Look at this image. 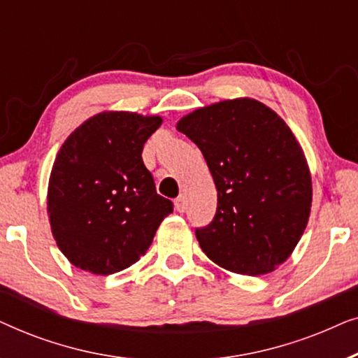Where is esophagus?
<instances>
[{
	"instance_id": "esophagus-1",
	"label": "esophagus",
	"mask_w": 358,
	"mask_h": 358,
	"mask_svg": "<svg viewBox=\"0 0 358 358\" xmlns=\"http://www.w3.org/2000/svg\"><path fill=\"white\" fill-rule=\"evenodd\" d=\"M174 205H176V210H178L179 213H182L185 212V208H187V200H185L184 195H179V197L174 200Z\"/></svg>"
}]
</instances>
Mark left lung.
<instances>
[{
    "label": "left lung",
    "mask_w": 358,
    "mask_h": 358,
    "mask_svg": "<svg viewBox=\"0 0 358 358\" xmlns=\"http://www.w3.org/2000/svg\"><path fill=\"white\" fill-rule=\"evenodd\" d=\"M178 130L202 151L218 192L217 212L195 229L220 267L261 275L290 256L311 210V176L288 125L256 99L194 110Z\"/></svg>",
    "instance_id": "obj_1"
}]
</instances>
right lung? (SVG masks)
<instances>
[{"mask_svg":"<svg viewBox=\"0 0 358 358\" xmlns=\"http://www.w3.org/2000/svg\"><path fill=\"white\" fill-rule=\"evenodd\" d=\"M161 117L102 112L68 136L48 182L53 238L73 266L109 275L146 252L173 202L141 159Z\"/></svg>","mask_w":358,"mask_h":358,"instance_id":"obj_1","label":"right lung"}]
</instances>
